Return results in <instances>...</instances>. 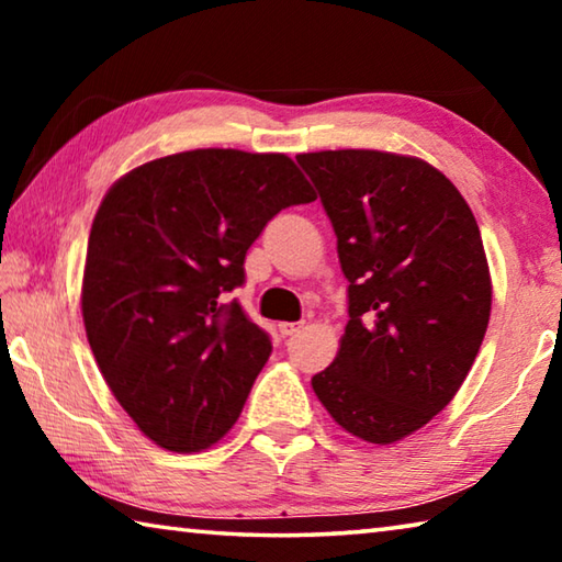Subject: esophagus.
<instances>
[{
	"label": "esophagus",
	"instance_id": "esophagus-1",
	"mask_svg": "<svg viewBox=\"0 0 562 562\" xmlns=\"http://www.w3.org/2000/svg\"><path fill=\"white\" fill-rule=\"evenodd\" d=\"M302 327H304V322H282L280 335L282 337H292V335H297V331H302Z\"/></svg>",
	"mask_w": 562,
	"mask_h": 562
}]
</instances>
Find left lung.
Returning <instances> with one entry per match:
<instances>
[{"mask_svg":"<svg viewBox=\"0 0 562 562\" xmlns=\"http://www.w3.org/2000/svg\"><path fill=\"white\" fill-rule=\"evenodd\" d=\"M297 164L349 280L339 351L312 389L347 434L396 443L451 402L486 335L493 284L479 223L459 188L416 156L345 148Z\"/></svg>","mask_w":562,"mask_h":562,"instance_id":"obj_1","label":"left lung"}]
</instances>
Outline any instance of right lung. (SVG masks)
<instances>
[{"label":"right lung","mask_w":562,"mask_h":562,"mask_svg":"<svg viewBox=\"0 0 562 562\" xmlns=\"http://www.w3.org/2000/svg\"><path fill=\"white\" fill-rule=\"evenodd\" d=\"M315 201L284 154L195 148L128 170L93 217L81 315L103 382L160 449L233 429L272 345L223 294L282 207Z\"/></svg>","instance_id":"obj_1"}]
</instances>
